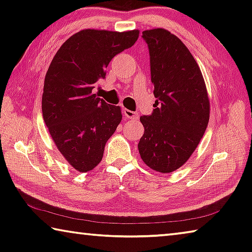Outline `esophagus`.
Instances as JSON below:
<instances>
[{"label": "esophagus", "mask_w": 252, "mask_h": 252, "mask_svg": "<svg viewBox=\"0 0 252 252\" xmlns=\"http://www.w3.org/2000/svg\"><path fill=\"white\" fill-rule=\"evenodd\" d=\"M123 114H125V117L126 119H129V120H138L139 119L138 113L133 112V111H131V110H127V109L123 110Z\"/></svg>", "instance_id": "1"}]
</instances>
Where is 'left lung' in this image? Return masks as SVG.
<instances>
[{
  "mask_svg": "<svg viewBox=\"0 0 252 252\" xmlns=\"http://www.w3.org/2000/svg\"><path fill=\"white\" fill-rule=\"evenodd\" d=\"M142 37L157 100L150 116L140 118L144 133L139 153L149 168L169 173L185 164L198 147L210 103L200 67L179 37L164 29L143 31Z\"/></svg>",
  "mask_w": 252,
  "mask_h": 252,
  "instance_id": "left-lung-1",
  "label": "left lung"
}]
</instances>
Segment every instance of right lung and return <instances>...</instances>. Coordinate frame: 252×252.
<instances>
[{
  "mask_svg": "<svg viewBox=\"0 0 252 252\" xmlns=\"http://www.w3.org/2000/svg\"><path fill=\"white\" fill-rule=\"evenodd\" d=\"M138 30H82L69 37L51 62L42 95V113L55 146L80 172L100 163L105 143L122 120L120 106L93 94L111 60L131 48Z\"/></svg>",
  "mask_w": 252,
  "mask_h": 252,
  "instance_id": "1",
  "label": "right lung"
}]
</instances>
